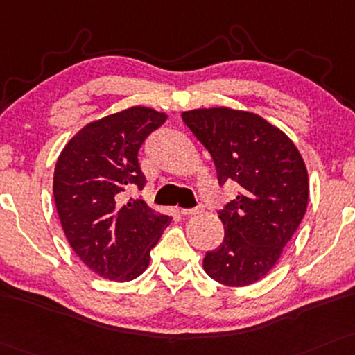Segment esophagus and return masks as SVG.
Wrapping results in <instances>:
<instances>
[{
	"label": "esophagus",
	"instance_id": "esophagus-1",
	"mask_svg": "<svg viewBox=\"0 0 355 355\" xmlns=\"http://www.w3.org/2000/svg\"><path fill=\"white\" fill-rule=\"evenodd\" d=\"M203 211V205H198L195 208H180L182 215H198V213Z\"/></svg>",
	"mask_w": 355,
	"mask_h": 355
}]
</instances>
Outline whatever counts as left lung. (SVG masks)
Returning <instances> with one entry per match:
<instances>
[{"instance_id":"8db88e82","label":"left lung","mask_w":355,"mask_h":355,"mask_svg":"<svg viewBox=\"0 0 355 355\" xmlns=\"http://www.w3.org/2000/svg\"><path fill=\"white\" fill-rule=\"evenodd\" d=\"M210 152L223 187L240 193L218 211L225 240L203 259L207 275L226 286L266 276L302 221L309 198L307 170L296 145L259 115L226 107L182 114Z\"/></svg>"}]
</instances>
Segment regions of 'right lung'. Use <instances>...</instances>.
<instances>
[{
	"label": "right lung",
	"instance_id": "right-lung-1",
	"mask_svg": "<svg viewBox=\"0 0 355 355\" xmlns=\"http://www.w3.org/2000/svg\"><path fill=\"white\" fill-rule=\"evenodd\" d=\"M166 115L130 107L85 125L59 155L54 202L67 241L87 268L112 281L135 279L147 270L150 250L170 223L142 196L139 150Z\"/></svg>",
	"mask_w": 355,
	"mask_h": 355
}]
</instances>
